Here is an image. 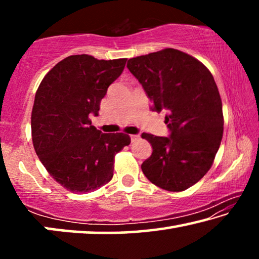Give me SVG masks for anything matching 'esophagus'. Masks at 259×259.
Segmentation results:
<instances>
[{
  "label": "esophagus",
  "mask_w": 259,
  "mask_h": 259,
  "mask_svg": "<svg viewBox=\"0 0 259 259\" xmlns=\"http://www.w3.org/2000/svg\"><path fill=\"white\" fill-rule=\"evenodd\" d=\"M130 138H131V142L134 143V142H136V140L139 139V135H131Z\"/></svg>",
  "instance_id": "1"
}]
</instances>
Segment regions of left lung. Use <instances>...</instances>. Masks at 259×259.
Wrapping results in <instances>:
<instances>
[{
	"label": "left lung",
	"mask_w": 259,
	"mask_h": 259,
	"mask_svg": "<svg viewBox=\"0 0 259 259\" xmlns=\"http://www.w3.org/2000/svg\"><path fill=\"white\" fill-rule=\"evenodd\" d=\"M126 67L153 111L168 112L169 137L142 135L153 147L143 172L163 190L185 191L211 168L223 138L222 99L212 74L194 57L171 48L131 58Z\"/></svg>",
	"instance_id": "8db88e82"
}]
</instances>
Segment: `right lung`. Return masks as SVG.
Masks as SVG:
<instances>
[{
    "instance_id": "add662e5",
    "label": "right lung",
    "mask_w": 259,
    "mask_h": 259,
    "mask_svg": "<svg viewBox=\"0 0 259 259\" xmlns=\"http://www.w3.org/2000/svg\"><path fill=\"white\" fill-rule=\"evenodd\" d=\"M125 63L69 56L38 85L30 117L34 150L50 176L73 193L93 192L111 181L115 154L131 142L123 133L103 134L89 119L98 115Z\"/></svg>"
}]
</instances>
